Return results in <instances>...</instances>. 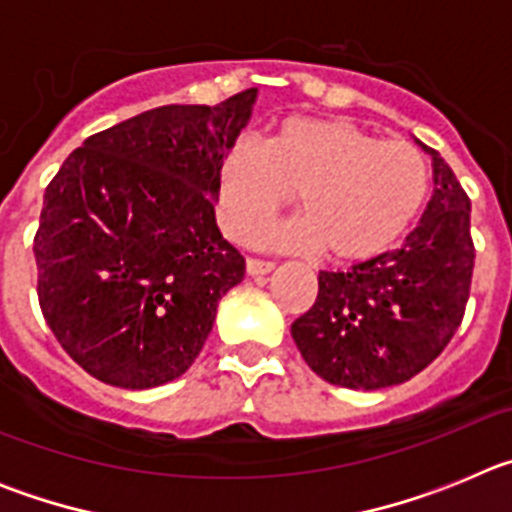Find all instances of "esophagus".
<instances>
[{
  "instance_id": "esophagus-1",
  "label": "esophagus",
  "mask_w": 512,
  "mask_h": 512,
  "mask_svg": "<svg viewBox=\"0 0 512 512\" xmlns=\"http://www.w3.org/2000/svg\"><path fill=\"white\" fill-rule=\"evenodd\" d=\"M271 269H274V264H271V261L246 259V271L251 274V277H264V274H269Z\"/></svg>"
}]
</instances>
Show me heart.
I'll use <instances>...</instances> for the list:
<instances>
[{
    "mask_svg": "<svg viewBox=\"0 0 512 512\" xmlns=\"http://www.w3.org/2000/svg\"><path fill=\"white\" fill-rule=\"evenodd\" d=\"M428 161L405 140H382L348 120L289 117L266 146L241 140L225 153L217 194L220 223L246 241L300 192L305 212L259 241L346 264L390 251L428 197Z\"/></svg>",
    "mask_w": 512,
    "mask_h": 512,
    "instance_id": "heart-1",
    "label": "heart"
}]
</instances>
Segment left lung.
<instances>
[{"instance_id": "1", "label": "left lung", "mask_w": 512, "mask_h": 512, "mask_svg": "<svg viewBox=\"0 0 512 512\" xmlns=\"http://www.w3.org/2000/svg\"><path fill=\"white\" fill-rule=\"evenodd\" d=\"M415 143L433 166L420 223L395 251L348 271H320L318 300L292 323L312 372L348 390H384L423 372L451 341L469 300L472 202L441 153Z\"/></svg>"}]
</instances>
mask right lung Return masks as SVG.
I'll return each mask as SVG.
<instances>
[{
    "label": "right lung",
    "mask_w": 512,
    "mask_h": 512,
    "mask_svg": "<svg viewBox=\"0 0 512 512\" xmlns=\"http://www.w3.org/2000/svg\"><path fill=\"white\" fill-rule=\"evenodd\" d=\"M259 89L164 104L76 148L48 184L35 235L38 297L94 379L151 390L200 356L246 261L215 220L217 174Z\"/></svg>",
    "instance_id": "right-lung-1"
}]
</instances>
